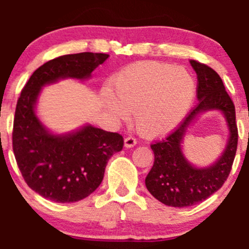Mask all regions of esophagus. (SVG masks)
<instances>
[{"instance_id": "34e87169", "label": "esophagus", "mask_w": 249, "mask_h": 249, "mask_svg": "<svg viewBox=\"0 0 249 249\" xmlns=\"http://www.w3.org/2000/svg\"><path fill=\"white\" fill-rule=\"evenodd\" d=\"M136 144H137L136 139L132 138V137H127V138L124 139V146L126 147V148L133 147Z\"/></svg>"}]
</instances>
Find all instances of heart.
<instances>
[{"instance_id":"1","label":"heart","mask_w":249,"mask_h":249,"mask_svg":"<svg viewBox=\"0 0 249 249\" xmlns=\"http://www.w3.org/2000/svg\"><path fill=\"white\" fill-rule=\"evenodd\" d=\"M112 91L104 89V107L118 122H134L142 134L156 138L170 133L184 119L196 98L193 76L184 68L161 62H138L119 71Z\"/></svg>"}]
</instances>
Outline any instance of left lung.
I'll return each instance as SVG.
<instances>
[{"instance_id":"obj_1","label":"left lung","mask_w":249,"mask_h":249,"mask_svg":"<svg viewBox=\"0 0 249 249\" xmlns=\"http://www.w3.org/2000/svg\"><path fill=\"white\" fill-rule=\"evenodd\" d=\"M198 78L199 103L179 127L165 141L151 145L154 162L145 185L157 200L172 207H188L206 200L224 185L231 172L238 145L235 107L224 83L212 68L190 61ZM219 110L229 130L228 142L219 158L207 167H196L182 151L188 128L201 113Z\"/></svg>"}]
</instances>
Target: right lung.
<instances>
[{
	"label": "right lung",
	"instance_id": "right-lung-1",
	"mask_svg": "<svg viewBox=\"0 0 249 249\" xmlns=\"http://www.w3.org/2000/svg\"><path fill=\"white\" fill-rule=\"evenodd\" d=\"M107 53L64 55L44 63L31 75L17 101L13 150L31 190L55 202H75L95 192L111 156L122 151L123 137L85 124L53 132L36 111L42 89L63 79L87 81L107 59Z\"/></svg>",
	"mask_w": 249,
	"mask_h": 249
}]
</instances>
